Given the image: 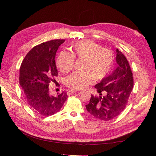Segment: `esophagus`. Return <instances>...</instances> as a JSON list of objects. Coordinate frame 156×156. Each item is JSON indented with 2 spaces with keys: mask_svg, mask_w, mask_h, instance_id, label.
Masks as SVG:
<instances>
[{
  "mask_svg": "<svg viewBox=\"0 0 156 156\" xmlns=\"http://www.w3.org/2000/svg\"><path fill=\"white\" fill-rule=\"evenodd\" d=\"M77 92H78V90H68L67 94H68V95H71V94L76 93Z\"/></svg>",
  "mask_w": 156,
  "mask_h": 156,
  "instance_id": "esophagus-1",
  "label": "esophagus"
}]
</instances>
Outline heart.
Listing matches in <instances>:
<instances>
[{"label":"heart","mask_w":156,"mask_h":156,"mask_svg":"<svg viewBox=\"0 0 156 156\" xmlns=\"http://www.w3.org/2000/svg\"><path fill=\"white\" fill-rule=\"evenodd\" d=\"M72 53L60 52L56 64L62 72H69L73 67L75 57L83 59L81 71L71 73L66 79V84L71 88L80 90L87 87L94 81H100L109 73L114 62L112 50L101 48L90 40L77 41L71 47Z\"/></svg>","instance_id":"obj_1"}]
</instances>
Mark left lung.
<instances>
[{
  "label": "left lung",
  "mask_w": 156,
  "mask_h": 156,
  "mask_svg": "<svg viewBox=\"0 0 156 156\" xmlns=\"http://www.w3.org/2000/svg\"><path fill=\"white\" fill-rule=\"evenodd\" d=\"M118 67L95 85L98 96H91L86 108L96 119L111 120L123 111L133 87V73L126 56L116 49Z\"/></svg>",
  "instance_id": "1"
}]
</instances>
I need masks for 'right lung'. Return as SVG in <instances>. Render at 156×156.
Segmentation results:
<instances>
[{
    "label": "right lung",
    "mask_w": 156,
    "mask_h": 156,
    "mask_svg": "<svg viewBox=\"0 0 156 156\" xmlns=\"http://www.w3.org/2000/svg\"><path fill=\"white\" fill-rule=\"evenodd\" d=\"M64 40H53L34 47L23 59L20 69V84L27 103L32 109L42 116L58 112L68 98L62 92L51 95L49 84L58 76L55 55Z\"/></svg>",
    "instance_id": "1"
}]
</instances>
